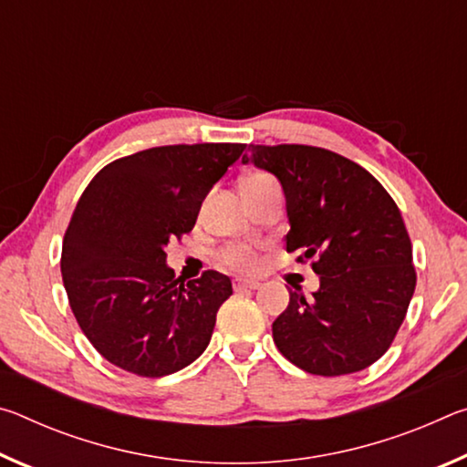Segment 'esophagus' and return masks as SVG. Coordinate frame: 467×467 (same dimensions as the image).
Here are the masks:
<instances>
[{
  "label": "esophagus",
  "mask_w": 467,
  "mask_h": 467,
  "mask_svg": "<svg viewBox=\"0 0 467 467\" xmlns=\"http://www.w3.org/2000/svg\"><path fill=\"white\" fill-rule=\"evenodd\" d=\"M255 288H259L257 282H247V280H236L234 282L236 292H247V290H255Z\"/></svg>",
  "instance_id": "obj_1"
}]
</instances>
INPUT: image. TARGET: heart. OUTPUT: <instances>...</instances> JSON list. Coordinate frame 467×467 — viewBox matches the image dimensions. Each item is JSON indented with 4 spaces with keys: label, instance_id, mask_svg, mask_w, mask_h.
Returning a JSON list of instances; mask_svg holds the SVG:
<instances>
[{
    "label": "heart",
    "instance_id": "1",
    "mask_svg": "<svg viewBox=\"0 0 467 467\" xmlns=\"http://www.w3.org/2000/svg\"><path fill=\"white\" fill-rule=\"evenodd\" d=\"M220 262L231 270L243 272V274H253L259 270V257L257 253L249 244H233V247H226L220 255Z\"/></svg>",
    "mask_w": 467,
    "mask_h": 467
}]
</instances>
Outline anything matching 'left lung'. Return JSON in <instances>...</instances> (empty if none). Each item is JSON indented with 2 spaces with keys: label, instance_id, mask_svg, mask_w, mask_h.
Masks as SVG:
<instances>
[{
  "label": "left lung",
  "instance_id": "8db88e82",
  "mask_svg": "<svg viewBox=\"0 0 467 467\" xmlns=\"http://www.w3.org/2000/svg\"><path fill=\"white\" fill-rule=\"evenodd\" d=\"M253 162L280 181L290 231L286 251L315 259L319 290L274 321L278 350L311 375H350L391 346L416 288L412 243L400 208L360 164L326 148L249 146Z\"/></svg>",
  "mask_w": 467,
  "mask_h": 467
}]
</instances>
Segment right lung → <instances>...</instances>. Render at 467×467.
<instances>
[{"label":"right lung","mask_w":467,"mask_h":467,"mask_svg":"<svg viewBox=\"0 0 467 467\" xmlns=\"http://www.w3.org/2000/svg\"><path fill=\"white\" fill-rule=\"evenodd\" d=\"M244 144L148 148L107 164L63 236L61 275L90 344L140 377L177 373L208 348L231 278L208 270L183 282L164 247L195 226L210 189Z\"/></svg>","instance_id":"obj_1"}]
</instances>
